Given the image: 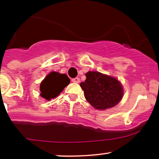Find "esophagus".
I'll return each instance as SVG.
<instances>
[{
	"instance_id": "34e87169",
	"label": "esophagus",
	"mask_w": 159,
	"mask_h": 159,
	"mask_svg": "<svg viewBox=\"0 0 159 159\" xmlns=\"http://www.w3.org/2000/svg\"><path fill=\"white\" fill-rule=\"evenodd\" d=\"M72 81H73V83H79L80 81V78L76 77V78H73V79L72 80Z\"/></svg>"
}]
</instances>
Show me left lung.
Segmentation results:
<instances>
[{"label":"left lung","mask_w":159,"mask_h":159,"mask_svg":"<svg viewBox=\"0 0 159 159\" xmlns=\"http://www.w3.org/2000/svg\"><path fill=\"white\" fill-rule=\"evenodd\" d=\"M86 76L80 86L84 91L86 99L95 109H109L122 99L123 88L117 79L96 71L88 72Z\"/></svg>","instance_id":"1"}]
</instances>
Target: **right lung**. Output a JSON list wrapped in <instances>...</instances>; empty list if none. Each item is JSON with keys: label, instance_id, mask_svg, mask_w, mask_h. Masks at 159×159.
<instances>
[{"label": "right lung", "instance_id": "obj_1", "mask_svg": "<svg viewBox=\"0 0 159 159\" xmlns=\"http://www.w3.org/2000/svg\"><path fill=\"white\" fill-rule=\"evenodd\" d=\"M70 83V78L66 74L51 72L40 83V96L47 100H50L59 96Z\"/></svg>", "mask_w": 159, "mask_h": 159}]
</instances>
